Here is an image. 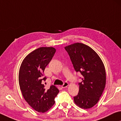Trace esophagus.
I'll return each mask as SVG.
<instances>
[{"mask_svg": "<svg viewBox=\"0 0 121 121\" xmlns=\"http://www.w3.org/2000/svg\"><path fill=\"white\" fill-rule=\"evenodd\" d=\"M69 85V83H68V82H64V84H63L62 86V88H66V87H67Z\"/></svg>", "mask_w": 121, "mask_h": 121, "instance_id": "obj_1", "label": "esophagus"}]
</instances>
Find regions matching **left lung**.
Wrapping results in <instances>:
<instances>
[{
  "label": "left lung",
  "instance_id": "left-lung-1",
  "mask_svg": "<svg viewBox=\"0 0 121 121\" xmlns=\"http://www.w3.org/2000/svg\"><path fill=\"white\" fill-rule=\"evenodd\" d=\"M65 49L75 71L83 76L74 102L81 108L90 109L97 103L105 88L106 73L103 63L92 48L83 43L72 44Z\"/></svg>",
  "mask_w": 121,
  "mask_h": 121
}]
</instances>
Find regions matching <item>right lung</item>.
<instances>
[{
  "mask_svg": "<svg viewBox=\"0 0 121 121\" xmlns=\"http://www.w3.org/2000/svg\"><path fill=\"white\" fill-rule=\"evenodd\" d=\"M53 47H41L27 55L22 62L19 71V84L23 97L32 108L45 112L55 103L59 90L54 85L46 89L43 77L45 68L55 53Z\"/></svg>",
  "mask_w": 121,
  "mask_h": 121,
  "instance_id": "add662e5",
  "label": "right lung"
}]
</instances>
